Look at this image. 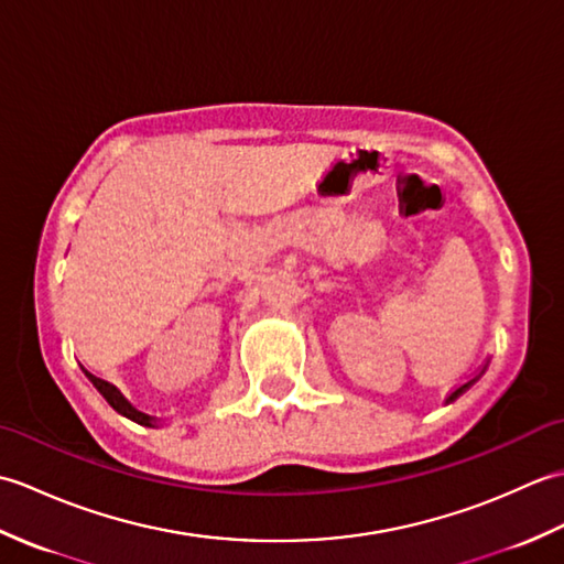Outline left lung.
Listing matches in <instances>:
<instances>
[{"instance_id":"1","label":"left lung","mask_w":564,"mask_h":564,"mask_svg":"<svg viewBox=\"0 0 564 564\" xmlns=\"http://www.w3.org/2000/svg\"><path fill=\"white\" fill-rule=\"evenodd\" d=\"M465 388H467V382H463V386H460V388H455V390L451 392V398H448V400H453V398H458V394H460V392H463Z\"/></svg>"}]
</instances>
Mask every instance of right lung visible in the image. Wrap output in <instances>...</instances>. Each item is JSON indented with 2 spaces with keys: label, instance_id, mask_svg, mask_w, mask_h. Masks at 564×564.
<instances>
[{
  "label": "right lung",
  "instance_id": "add662e5",
  "mask_svg": "<svg viewBox=\"0 0 564 564\" xmlns=\"http://www.w3.org/2000/svg\"><path fill=\"white\" fill-rule=\"evenodd\" d=\"M84 373L89 376V380L94 382V388H97L101 394H104V400L109 402L113 410L118 412V414H123V416H128V419H133V422H138V424H142V426H154V419L152 416H148V414H142V412H138L133 404H130L121 392H118L111 382H106V380H101V378H97V376H91L89 370H84Z\"/></svg>",
  "mask_w": 564,
  "mask_h": 564
}]
</instances>
